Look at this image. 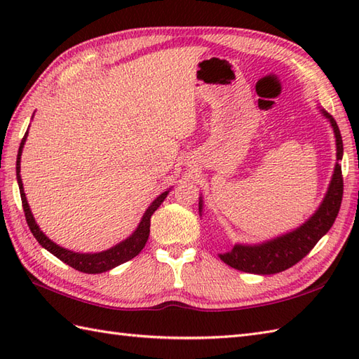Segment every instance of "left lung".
Wrapping results in <instances>:
<instances>
[{"label":"left lung","mask_w":359,"mask_h":359,"mask_svg":"<svg viewBox=\"0 0 359 359\" xmlns=\"http://www.w3.org/2000/svg\"><path fill=\"white\" fill-rule=\"evenodd\" d=\"M321 112L333 128L334 139H337V158L341 160L344 148H342L339 128L329 112H325L324 109H321ZM342 191H344V184H342L341 165L337 162L324 201L307 222H304L293 231L282 234L271 241L256 243V245L236 243L231 251L219 255V257L226 265L245 273L274 274L290 269V266H293L301 259L306 257L311 248L316 245L318 241L330 230L339 212ZM202 202L203 201L201 197L199 211H202Z\"/></svg>","instance_id":"obj_1"}]
</instances>
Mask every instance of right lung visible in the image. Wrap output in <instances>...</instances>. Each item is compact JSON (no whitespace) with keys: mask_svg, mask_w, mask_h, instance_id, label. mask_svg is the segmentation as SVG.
<instances>
[{"mask_svg":"<svg viewBox=\"0 0 359 359\" xmlns=\"http://www.w3.org/2000/svg\"><path fill=\"white\" fill-rule=\"evenodd\" d=\"M27 133L29 131H26L25 137H22V140L20 143L18 156H17V180H18L21 203H22V210H25L27 225L30 228V231H32L34 238L38 241V243H40L43 248L50 251L53 256H57L60 261H63L65 264L72 266V269H75V270L88 273V274H95V273H103V271L112 270L114 266H118L120 264H125L128 261H131L133 257L139 255L140 251L143 250L144 243H147V241L149 238L151 216L154 215V211L160 207V205H162V202L165 201V197L168 196V193H170V189L160 194L157 199L149 205L148 210L144 211V215L140 220L139 226H137L135 231L131 236H129L128 239H125L123 242L117 243V245H114L109 250L100 251V253H75V251L66 250L63 247L57 245L55 242H52L48 238V236H46L40 230V226L36 225L35 219L32 216V211H30V208H29V203H27L26 194H25V188H22V182H21V175H20L21 152H22V147H25L26 139H27Z\"/></svg>","mask_w":359,"mask_h":359,"instance_id":"1","label":"right lung"}]
</instances>
